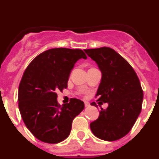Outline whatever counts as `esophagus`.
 <instances>
[{"mask_svg":"<svg viewBox=\"0 0 159 159\" xmlns=\"http://www.w3.org/2000/svg\"><path fill=\"white\" fill-rule=\"evenodd\" d=\"M84 105H85V107H90V103L88 102H84Z\"/></svg>","mask_w":159,"mask_h":159,"instance_id":"obj_1","label":"esophagus"}]
</instances>
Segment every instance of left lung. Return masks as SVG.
Here are the masks:
<instances>
[{
  "mask_svg": "<svg viewBox=\"0 0 159 159\" xmlns=\"http://www.w3.org/2000/svg\"><path fill=\"white\" fill-rule=\"evenodd\" d=\"M84 51L102 72L97 101L108 103L90 127L100 139L116 141L128 134L141 112L143 92L140 81L133 67L114 49L102 47ZM92 104L97 106L95 102Z\"/></svg>",
  "mask_w": 159,
  "mask_h": 159,
  "instance_id": "8db88e82",
  "label": "left lung"
}]
</instances>
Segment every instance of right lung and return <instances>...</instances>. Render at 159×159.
<instances>
[{
    "instance_id": "right-lung-1",
    "label": "right lung",
    "mask_w": 159,
    "mask_h": 159,
    "mask_svg": "<svg viewBox=\"0 0 159 159\" xmlns=\"http://www.w3.org/2000/svg\"><path fill=\"white\" fill-rule=\"evenodd\" d=\"M81 58L87 59L81 49L52 48L38 55L24 72L18 107L25 126L40 141L55 144L67 139L73 119L84 109L78 99L62 106L57 100V92L67 88L70 72Z\"/></svg>"
}]
</instances>
